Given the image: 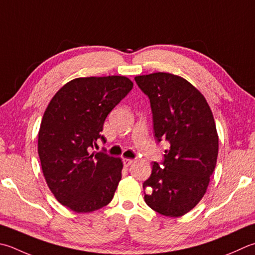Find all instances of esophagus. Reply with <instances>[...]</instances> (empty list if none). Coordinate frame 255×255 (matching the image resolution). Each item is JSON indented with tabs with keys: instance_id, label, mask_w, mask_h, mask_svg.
<instances>
[{
	"instance_id": "obj_1",
	"label": "esophagus",
	"mask_w": 255,
	"mask_h": 255,
	"mask_svg": "<svg viewBox=\"0 0 255 255\" xmlns=\"http://www.w3.org/2000/svg\"><path fill=\"white\" fill-rule=\"evenodd\" d=\"M132 162H133L132 159H124V166L125 167H129Z\"/></svg>"
}]
</instances>
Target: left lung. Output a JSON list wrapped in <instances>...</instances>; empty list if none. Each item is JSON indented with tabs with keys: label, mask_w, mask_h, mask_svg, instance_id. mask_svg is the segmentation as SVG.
<instances>
[{
	"label": "left lung",
	"mask_w": 255,
	"mask_h": 255,
	"mask_svg": "<svg viewBox=\"0 0 255 255\" xmlns=\"http://www.w3.org/2000/svg\"><path fill=\"white\" fill-rule=\"evenodd\" d=\"M150 99L154 137L166 139L163 166L152 163L143 182L144 201L166 217H181L201 200L217 164L219 137L203 95L186 79L169 73L134 77Z\"/></svg>",
	"instance_id": "obj_1"
}]
</instances>
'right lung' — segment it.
I'll return each mask as SVG.
<instances>
[{
    "instance_id": "obj_1",
    "label": "right lung",
    "mask_w": 255,
    "mask_h": 255,
    "mask_svg": "<svg viewBox=\"0 0 255 255\" xmlns=\"http://www.w3.org/2000/svg\"><path fill=\"white\" fill-rule=\"evenodd\" d=\"M132 86L125 76L75 78L44 113L38 131L44 178L57 201L74 212H93L112 201L123 161L92 150L98 139L105 141V119Z\"/></svg>"
}]
</instances>
